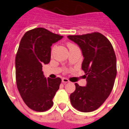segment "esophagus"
I'll return each instance as SVG.
<instances>
[{
	"instance_id": "esophagus-1",
	"label": "esophagus",
	"mask_w": 129,
	"mask_h": 129,
	"mask_svg": "<svg viewBox=\"0 0 129 129\" xmlns=\"http://www.w3.org/2000/svg\"><path fill=\"white\" fill-rule=\"evenodd\" d=\"M61 81H62V82H63V83H67V82H69V80H68V78H62V80H61Z\"/></svg>"
}]
</instances>
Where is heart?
<instances>
[{
    "label": "heart",
    "instance_id": "b5f03b06",
    "mask_svg": "<svg viewBox=\"0 0 129 129\" xmlns=\"http://www.w3.org/2000/svg\"><path fill=\"white\" fill-rule=\"evenodd\" d=\"M68 47H69V48H71V47H77V46L74 44H69L68 45Z\"/></svg>",
    "mask_w": 129,
    "mask_h": 129
}]
</instances>
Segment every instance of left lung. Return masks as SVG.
<instances>
[{"label": "left lung", "mask_w": 129, "mask_h": 129, "mask_svg": "<svg viewBox=\"0 0 129 129\" xmlns=\"http://www.w3.org/2000/svg\"><path fill=\"white\" fill-rule=\"evenodd\" d=\"M68 38L82 50V69L87 81L84 87L75 84L71 103L79 111L90 112L99 108L112 90L117 74L116 54L109 40L99 32Z\"/></svg>", "instance_id": "1"}]
</instances>
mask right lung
<instances>
[{"label": "right lung", "mask_w": 129, "mask_h": 129, "mask_svg": "<svg viewBox=\"0 0 129 129\" xmlns=\"http://www.w3.org/2000/svg\"><path fill=\"white\" fill-rule=\"evenodd\" d=\"M63 38L43 28L26 32L15 57L17 89L24 103L36 112H44L53 105L52 99L61 82L59 77L46 78L42 67L51 60L52 43Z\"/></svg>", "instance_id": "right-lung-1"}]
</instances>
